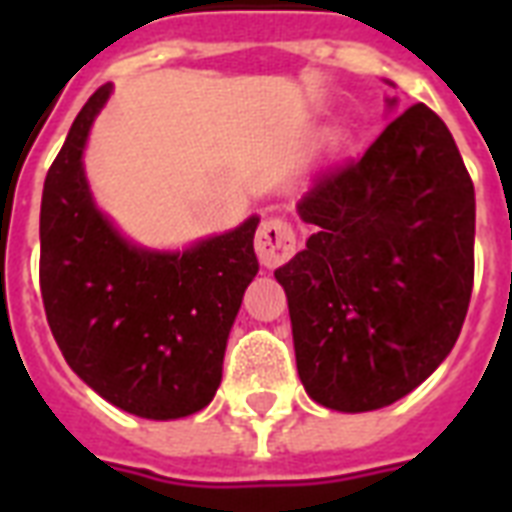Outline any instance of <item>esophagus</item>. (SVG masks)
I'll return each instance as SVG.
<instances>
[{"mask_svg": "<svg viewBox=\"0 0 512 512\" xmlns=\"http://www.w3.org/2000/svg\"><path fill=\"white\" fill-rule=\"evenodd\" d=\"M297 236L292 225L281 217H268L260 225L255 236V252L265 268H276V265L287 263L289 257L295 255Z\"/></svg>", "mask_w": 512, "mask_h": 512, "instance_id": "esophagus-1", "label": "esophagus"}]
</instances>
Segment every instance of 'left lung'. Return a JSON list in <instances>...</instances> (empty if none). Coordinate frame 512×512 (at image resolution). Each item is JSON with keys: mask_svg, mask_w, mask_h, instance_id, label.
<instances>
[{"mask_svg": "<svg viewBox=\"0 0 512 512\" xmlns=\"http://www.w3.org/2000/svg\"><path fill=\"white\" fill-rule=\"evenodd\" d=\"M297 215L313 233L273 276L305 393L335 412L390 406L452 353L473 292L476 191L452 132L406 108Z\"/></svg>", "mask_w": 512, "mask_h": 512, "instance_id": "left-lung-1", "label": "left lung"}]
</instances>
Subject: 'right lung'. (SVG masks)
<instances>
[{
	"label": "right lung",
	"mask_w": 512,
	"mask_h": 512,
	"mask_svg": "<svg viewBox=\"0 0 512 512\" xmlns=\"http://www.w3.org/2000/svg\"><path fill=\"white\" fill-rule=\"evenodd\" d=\"M114 87L95 90L42 191L39 281L68 366L108 404L146 420L199 412L223 380L241 297L257 276L252 215L183 252L140 247L92 199L84 148Z\"/></svg>",
	"instance_id": "obj_1"
}]
</instances>
